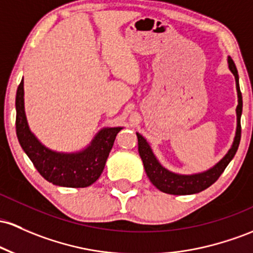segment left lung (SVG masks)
<instances>
[{"label": "left lung", "mask_w": 253, "mask_h": 253, "mask_svg": "<svg viewBox=\"0 0 253 253\" xmlns=\"http://www.w3.org/2000/svg\"><path fill=\"white\" fill-rule=\"evenodd\" d=\"M228 67L229 71L232 72L233 76L235 78V86H237L238 93V105H237V129H235V137L233 140L232 146L228 150L226 155L212 166L211 168L207 170L201 171V173L194 174H179L170 171L169 169L165 168L155 156L152 152L151 146L146 141L143 135L137 133L138 137V151H139L140 158L143 161L145 173L152 185L156 186L160 191L168 194H194L199 193L211 186L216 180L220 177L223 173L227 166L229 165L230 161L234 157L235 152L239 148L240 137H241V126H240V118L243 113V97H241L240 87H239V76H238L237 67H235L233 60L228 57Z\"/></svg>", "instance_id": "8db88e82"}]
</instances>
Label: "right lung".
I'll return each mask as SVG.
<instances>
[{"mask_svg":"<svg viewBox=\"0 0 253 253\" xmlns=\"http://www.w3.org/2000/svg\"><path fill=\"white\" fill-rule=\"evenodd\" d=\"M16 135L25 154L46 181L62 187H87L103 171L116 134L124 127L99 129L85 149L77 152H59L46 148L33 134L25 113L24 80L16 91Z\"/></svg>","mask_w":253,"mask_h":253,"instance_id":"add662e5","label":"right lung"}]
</instances>
